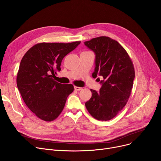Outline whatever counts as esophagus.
<instances>
[{"instance_id":"1","label":"esophagus","mask_w":161,"mask_h":161,"mask_svg":"<svg viewBox=\"0 0 161 161\" xmlns=\"http://www.w3.org/2000/svg\"><path fill=\"white\" fill-rule=\"evenodd\" d=\"M74 89H75V91H80V90H81V89H82V88H81V87H78V86H75V87H74Z\"/></svg>"}]
</instances>
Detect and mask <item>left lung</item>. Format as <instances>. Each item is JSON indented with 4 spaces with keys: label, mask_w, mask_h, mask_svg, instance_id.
Wrapping results in <instances>:
<instances>
[{
    "label": "left lung",
    "mask_w": 161,
    "mask_h": 161,
    "mask_svg": "<svg viewBox=\"0 0 161 161\" xmlns=\"http://www.w3.org/2000/svg\"><path fill=\"white\" fill-rule=\"evenodd\" d=\"M95 53L93 78L103 76L99 92L91 89L92 96L86 103L87 110L95 119H113L126 104L135 78L134 64L127 51L114 39L101 36L86 41ZM100 81V80H99Z\"/></svg>",
    "instance_id": "left-lung-1"
}]
</instances>
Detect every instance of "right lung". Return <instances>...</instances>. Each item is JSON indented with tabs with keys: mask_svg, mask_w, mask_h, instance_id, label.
<instances>
[{
	"mask_svg": "<svg viewBox=\"0 0 161 161\" xmlns=\"http://www.w3.org/2000/svg\"><path fill=\"white\" fill-rule=\"evenodd\" d=\"M80 43H39L31 47L21 60L17 86L27 107L40 119L51 122L58 118L67 97L74 92L72 84H61L54 78L61 70L63 58Z\"/></svg>",
	"mask_w": 161,
	"mask_h": 161,
	"instance_id": "add662e5",
	"label": "right lung"
}]
</instances>
